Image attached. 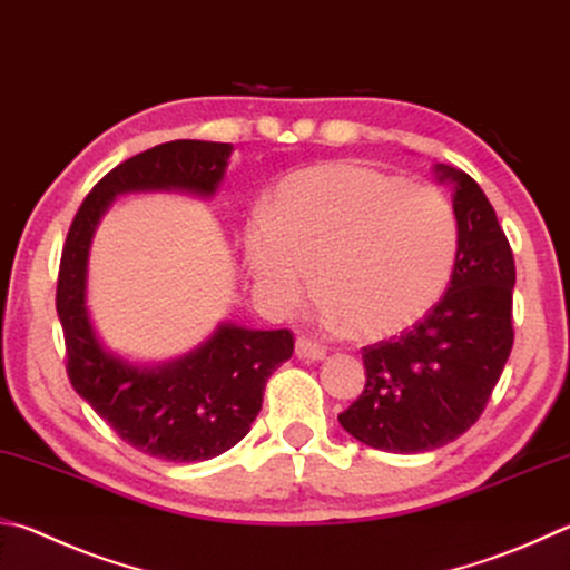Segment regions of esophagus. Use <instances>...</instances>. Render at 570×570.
Here are the masks:
<instances>
[{
	"label": "esophagus",
	"instance_id": "obj_1",
	"mask_svg": "<svg viewBox=\"0 0 570 570\" xmlns=\"http://www.w3.org/2000/svg\"><path fill=\"white\" fill-rule=\"evenodd\" d=\"M296 356L304 358V361H321L326 356V348L316 344V341H312V338L298 336L296 338Z\"/></svg>",
	"mask_w": 570,
	"mask_h": 570
}]
</instances>
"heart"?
<instances>
[{"label": "heart", "mask_w": 570, "mask_h": 570, "mask_svg": "<svg viewBox=\"0 0 570 570\" xmlns=\"http://www.w3.org/2000/svg\"><path fill=\"white\" fill-rule=\"evenodd\" d=\"M272 214L246 222L244 264L276 312L302 302L314 272L326 318L376 341L416 326L446 292L459 229L436 189L331 161L288 177Z\"/></svg>", "instance_id": "b5f03b06"}]
</instances>
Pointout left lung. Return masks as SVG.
<instances>
[{"label": "left lung", "mask_w": 570, "mask_h": 570, "mask_svg": "<svg viewBox=\"0 0 570 570\" xmlns=\"http://www.w3.org/2000/svg\"><path fill=\"white\" fill-rule=\"evenodd\" d=\"M456 262L449 292L401 336L364 348L366 386L338 423L356 441L391 453L446 446L485 409L513 346L515 266L509 239L479 184L449 164Z\"/></svg>", "instance_id": "8db88e82"}]
</instances>
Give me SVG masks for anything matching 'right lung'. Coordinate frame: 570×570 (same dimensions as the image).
<instances>
[{"instance_id":"add662e5","label":"right lung","mask_w":570,"mask_h":570,"mask_svg":"<svg viewBox=\"0 0 570 570\" xmlns=\"http://www.w3.org/2000/svg\"><path fill=\"white\" fill-rule=\"evenodd\" d=\"M234 147L177 139L121 161L81 202L69 226L57 282L71 386L141 453L194 463L219 456L249 433L268 376L292 358L286 328L256 331L222 321L179 358L137 364L99 338L87 306L89 252L97 226L119 194L181 191L212 199Z\"/></svg>"}]
</instances>
